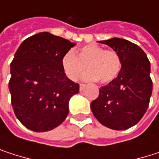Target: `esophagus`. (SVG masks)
Wrapping results in <instances>:
<instances>
[{
	"mask_svg": "<svg viewBox=\"0 0 159 159\" xmlns=\"http://www.w3.org/2000/svg\"><path fill=\"white\" fill-rule=\"evenodd\" d=\"M84 87H85V84H80L79 90L80 91H83V90L84 89Z\"/></svg>",
	"mask_w": 159,
	"mask_h": 159,
	"instance_id": "obj_1",
	"label": "esophagus"
}]
</instances>
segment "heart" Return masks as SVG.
Instances as JSON below:
<instances>
[{
  "instance_id": "b5f03b06",
  "label": "heart",
  "mask_w": 159,
  "mask_h": 159,
  "mask_svg": "<svg viewBox=\"0 0 159 159\" xmlns=\"http://www.w3.org/2000/svg\"><path fill=\"white\" fill-rule=\"evenodd\" d=\"M64 75L72 81L78 80L86 69L89 71L84 79L98 81L102 84H111L117 79L122 69L121 59L118 52L106 50L96 44L84 45L76 49L75 54L66 52L61 58Z\"/></svg>"
}]
</instances>
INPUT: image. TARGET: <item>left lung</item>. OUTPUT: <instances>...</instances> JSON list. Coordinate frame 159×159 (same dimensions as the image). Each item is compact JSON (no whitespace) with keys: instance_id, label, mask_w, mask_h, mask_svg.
Masks as SVG:
<instances>
[{"instance_id":"obj_1","label":"left lung","mask_w":159,"mask_h":159,"mask_svg":"<svg viewBox=\"0 0 159 159\" xmlns=\"http://www.w3.org/2000/svg\"><path fill=\"white\" fill-rule=\"evenodd\" d=\"M118 52L122 62L119 77L99 89L91 102L96 119L112 130H126L135 125L148 108L153 83L150 61L136 44L119 38L98 41Z\"/></svg>"}]
</instances>
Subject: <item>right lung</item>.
Segmentation results:
<instances>
[{"instance_id": "right-lung-1", "label": "right lung", "mask_w": 159, "mask_h": 159, "mask_svg": "<svg viewBox=\"0 0 159 159\" xmlns=\"http://www.w3.org/2000/svg\"><path fill=\"white\" fill-rule=\"evenodd\" d=\"M75 43L48 32L25 39L11 63L9 90L16 118L27 129L48 132L66 119L70 98L79 92L61 68Z\"/></svg>"}]
</instances>
